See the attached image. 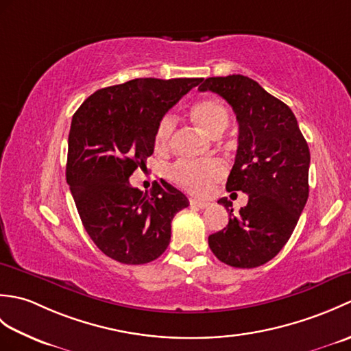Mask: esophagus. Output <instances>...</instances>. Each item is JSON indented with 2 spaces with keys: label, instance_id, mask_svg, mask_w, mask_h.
<instances>
[{
  "label": "esophagus",
  "instance_id": "esophagus-1",
  "mask_svg": "<svg viewBox=\"0 0 351 351\" xmlns=\"http://www.w3.org/2000/svg\"><path fill=\"white\" fill-rule=\"evenodd\" d=\"M190 205L195 206V208H200V210H204V208H206L208 202H205V200H199V199H190Z\"/></svg>",
  "mask_w": 351,
  "mask_h": 351
}]
</instances>
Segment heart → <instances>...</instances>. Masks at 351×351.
<instances>
[{
    "label": "heart",
    "mask_w": 351,
    "mask_h": 351,
    "mask_svg": "<svg viewBox=\"0 0 351 351\" xmlns=\"http://www.w3.org/2000/svg\"><path fill=\"white\" fill-rule=\"evenodd\" d=\"M193 122L210 137H220L229 125V111L220 99H205L197 102L190 113ZM175 114L167 113L161 117L155 131L156 146L167 147L176 131ZM225 173V167L217 160L185 161L181 160L167 169V176L184 190L202 195L219 181Z\"/></svg>",
    "instance_id": "1"
}]
</instances>
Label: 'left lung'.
<instances>
[{"mask_svg": "<svg viewBox=\"0 0 351 351\" xmlns=\"http://www.w3.org/2000/svg\"><path fill=\"white\" fill-rule=\"evenodd\" d=\"M200 92L220 95L237 114L238 149L226 190L247 193L249 202L225 229L208 237L221 263L255 268L273 259L289 240L309 196L311 154L293 111L244 75L211 77Z\"/></svg>", "mask_w": 351, "mask_h": 351, "instance_id": "obj_1", "label": "left lung"}]
</instances>
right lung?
<instances>
[{
	"label": "right lung",
	"instance_id": "obj_1",
	"mask_svg": "<svg viewBox=\"0 0 351 351\" xmlns=\"http://www.w3.org/2000/svg\"><path fill=\"white\" fill-rule=\"evenodd\" d=\"M202 78H136L96 90L72 117L66 181L92 241L122 264H146L167 249L171 220L189 206L162 181L151 195L130 185L154 154L161 117Z\"/></svg>",
	"mask_w": 351,
	"mask_h": 351
}]
</instances>
